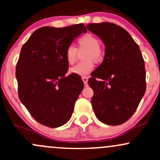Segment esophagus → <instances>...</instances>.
<instances>
[{
    "instance_id": "obj_1",
    "label": "esophagus",
    "mask_w": 160,
    "mask_h": 160,
    "mask_svg": "<svg viewBox=\"0 0 160 160\" xmlns=\"http://www.w3.org/2000/svg\"><path fill=\"white\" fill-rule=\"evenodd\" d=\"M88 77H82V81H83L84 84H85V86H87V82H88Z\"/></svg>"
}]
</instances>
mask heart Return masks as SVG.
<instances>
[{
    "label": "heart",
    "mask_w": 160,
    "mask_h": 160,
    "mask_svg": "<svg viewBox=\"0 0 160 160\" xmlns=\"http://www.w3.org/2000/svg\"><path fill=\"white\" fill-rule=\"evenodd\" d=\"M80 49H86L83 58L86 61L80 62L74 67L70 69V72L73 74L86 76L94 69V63L100 61L103 57L104 52L99 46V40L92 34H85L78 39ZM78 58V49L74 45H69L66 49L65 58L69 65H73Z\"/></svg>",
    "instance_id": "1"
}]
</instances>
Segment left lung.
Instances as JSON below:
<instances>
[{
  "label": "left lung",
  "instance_id": "left-lung-1",
  "mask_svg": "<svg viewBox=\"0 0 160 160\" xmlns=\"http://www.w3.org/2000/svg\"><path fill=\"white\" fill-rule=\"evenodd\" d=\"M86 27L105 46L103 62L88 81L94 92L93 111L102 122L118 126L133 115L145 93L144 58L138 45L122 27L111 22Z\"/></svg>",
  "mask_w": 160,
  "mask_h": 160
}]
</instances>
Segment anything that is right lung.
<instances>
[{
    "label": "right lung",
    "mask_w": 160,
    "mask_h": 160,
    "mask_svg": "<svg viewBox=\"0 0 160 160\" xmlns=\"http://www.w3.org/2000/svg\"><path fill=\"white\" fill-rule=\"evenodd\" d=\"M87 30L84 24L42 27L22 46L16 67L18 95L33 118L50 128L68 122L84 87L80 75L71 74L66 49Z\"/></svg>",
    "instance_id": "right-lung-1"
}]
</instances>
